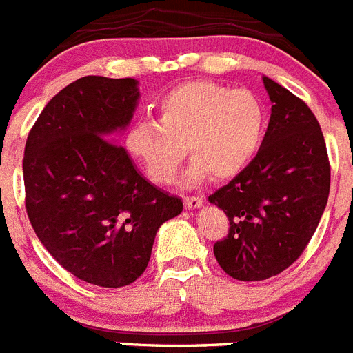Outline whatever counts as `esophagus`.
Listing matches in <instances>:
<instances>
[{
  "label": "esophagus",
  "mask_w": 353,
  "mask_h": 353,
  "mask_svg": "<svg viewBox=\"0 0 353 353\" xmlns=\"http://www.w3.org/2000/svg\"><path fill=\"white\" fill-rule=\"evenodd\" d=\"M203 203V196H183V205L188 209H196Z\"/></svg>",
  "instance_id": "34e87169"
}]
</instances>
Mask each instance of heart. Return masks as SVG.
Wrapping results in <instances>:
<instances>
[{"mask_svg":"<svg viewBox=\"0 0 353 353\" xmlns=\"http://www.w3.org/2000/svg\"><path fill=\"white\" fill-rule=\"evenodd\" d=\"M266 108L250 89L191 80L168 90L157 103V123L139 119L128 128L125 146L155 183H171L185 157L188 180L210 173L232 179L248 168L263 144Z\"/></svg>","mask_w":353,"mask_h":353,"instance_id":"b5f03b06","label":"heart"}]
</instances>
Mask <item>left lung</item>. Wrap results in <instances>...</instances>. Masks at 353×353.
Here are the masks:
<instances>
[{"mask_svg":"<svg viewBox=\"0 0 353 353\" xmlns=\"http://www.w3.org/2000/svg\"><path fill=\"white\" fill-rule=\"evenodd\" d=\"M271 117L248 168L209 196L227 214V237L214 255L232 279L257 282L303 254L330 191V162L320 123L303 99L268 77Z\"/></svg>","mask_w":353,"mask_h":353,"instance_id":"1","label":"left lung"}]
</instances>
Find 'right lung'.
<instances>
[{
  "mask_svg": "<svg viewBox=\"0 0 353 353\" xmlns=\"http://www.w3.org/2000/svg\"><path fill=\"white\" fill-rule=\"evenodd\" d=\"M139 98L134 78L83 77L50 99L28 134L25 205L60 266L99 288L139 279L162 223L182 200L157 189L110 141Z\"/></svg>",
  "mask_w": 353,
  "mask_h": 353,
  "instance_id": "1",
  "label": "right lung"
}]
</instances>
